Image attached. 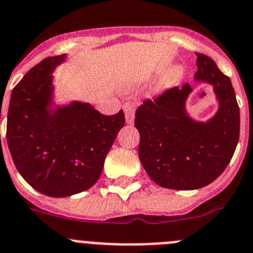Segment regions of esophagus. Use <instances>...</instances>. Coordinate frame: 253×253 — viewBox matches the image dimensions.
I'll return each mask as SVG.
<instances>
[{"label": "esophagus", "mask_w": 253, "mask_h": 253, "mask_svg": "<svg viewBox=\"0 0 253 253\" xmlns=\"http://www.w3.org/2000/svg\"><path fill=\"white\" fill-rule=\"evenodd\" d=\"M134 110H136V106H134L133 102H126L124 105V111L125 115H126V122L127 124H133L134 121Z\"/></svg>", "instance_id": "34e87169"}]
</instances>
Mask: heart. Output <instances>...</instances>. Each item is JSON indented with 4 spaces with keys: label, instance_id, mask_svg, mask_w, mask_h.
<instances>
[{
    "label": "heart",
    "instance_id": "b5f03b06",
    "mask_svg": "<svg viewBox=\"0 0 253 253\" xmlns=\"http://www.w3.org/2000/svg\"><path fill=\"white\" fill-rule=\"evenodd\" d=\"M180 78V70L178 68H173L169 72H167L163 77L159 80V87L161 89H168V87L173 86Z\"/></svg>",
    "mask_w": 253,
    "mask_h": 253
}]
</instances>
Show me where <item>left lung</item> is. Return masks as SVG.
<instances>
[{"label": "left lung", "mask_w": 253, "mask_h": 253, "mask_svg": "<svg viewBox=\"0 0 253 253\" xmlns=\"http://www.w3.org/2000/svg\"><path fill=\"white\" fill-rule=\"evenodd\" d=\"M195 80L212 85L219 100L216 115L208 122L188 116L189 83L144 100L136 110L138 156L152 180L175 190H193L212 183L227 167L240 137V107L229 77L215 61L197 53Z\"/></svg>", "instance_id": "8db88e82"}]
</instances>
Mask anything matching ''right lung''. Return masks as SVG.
<instances>
[{
  "label": "right lung",
  "mask_w": 253,
  "mask_h": 253,
  "mask_svg": "<svg viewBox=\"0 0 253 253\" xmlns=\"http://www.w3.org/2000/svg\"><path fill=\"white\" fill-rule=\"evenodd\" d=\"M63 55L48 56L12 90L7 114V144L17 170L39 193L64 198L91 188L125 126L122 110L100 114L90 104L50 109L53 70Z\"/></svg>",
  "instance_id": "1"
}]
</instances>
